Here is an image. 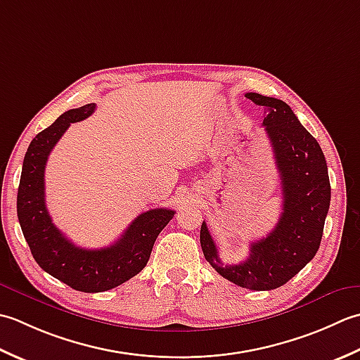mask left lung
Masks as SVG:
<instances>
[{
    "instance_id": "obj_1",
    "label": "left lung",
    "mask_w": 360,
    "mask_h": 360,
    "mask_svg": "<svg viewBox=\"0 0 360 360\" xmlns=\"http://www.w3.org/2000/svg\"><path fill=\"white\" fill-rule=\"evenodd\" d=\"M264 107L267 136L281 177L283 212L266 238L250 244L245 261L224 266L217 247L202 224L200 245L212 269L226 280L252 290H272L288 283L309 262L320 247L331 202L328 166L320 144L285 102L247 93Z\"/></svg>"
}]
</instances>
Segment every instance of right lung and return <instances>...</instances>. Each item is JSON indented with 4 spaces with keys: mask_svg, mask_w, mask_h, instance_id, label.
Returning <instances> with one entry per match:
<instances>
[{
    "mask_svg": "<svg viewBox=\"0 0 360 360\" xmlns=\"http://www.w3.org/2000/svg\"><path fill=\"white\" fill-rule=\"evenodd\" d=\"M94 108V104H86L68 110L32 139L25 155L17 195L21 231L37 264L58 281L88 293L110 290L141 272L160 231L175 214L166 208L141 212L115 244L98 250L75 245L53 224L45 205L48 157L70 124L88 118Z\"/></svg>",
    "mask_w": 360,
    "mask_h": 360,
    "instance_id": "1",
    "label": "right lung"
}]
</instances>
